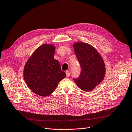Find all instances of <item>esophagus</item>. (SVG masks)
<instances>
[{
	"instance_id": "obj_1",
	"label": "esophagus",
	"mask_w": 132,
	"mask_h": 132,
	"mask_svg": "<svg viewBox=\"0 0 132 132\" xmlns=\"http://www.w3.org/2000/svg\"><path fill=\"white\" fill-rule=\"evenodd\" d=\"M66 77H69L70 76V72L69 71H66Z\"/></svg>"
}]
</instances>
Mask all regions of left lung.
<instances>
[{
  "label": "left lung",
  "instance_id": "8db88e82",
  "mask_svg": "<svg viewBox=\"0 0 132 132\" xmlns=\"http://www.w3.org/2000/svg\"><path fill=\"white\" fill-rule=\"evenodd\" d=\"M73 47L81 67L79 77L73 80L81 90L86 92L93 90L104 78L103 59L96 49L88 43L77 42Z\"/></svg>",
  "mask_w": 132,
  "mask_h": 132
}]
</instances>
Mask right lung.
<instances>
[{"mask_svg": "<svg viewBox=\"0 0 132 132\" xmlns=\"http://www.w3.org/2000/svg\"><path fill=\"white\" fill-rule=\"evenodd\" d=\"M55 46L43 44L34 52L23 71L27 85L34 93L42 97L50 95L66 77L59 62L54 58Z\"/></svg>", "mask_w": 132, "mask_h": 132, "instance_id": "obj_1", "label": "right lung"}]
</instances>
